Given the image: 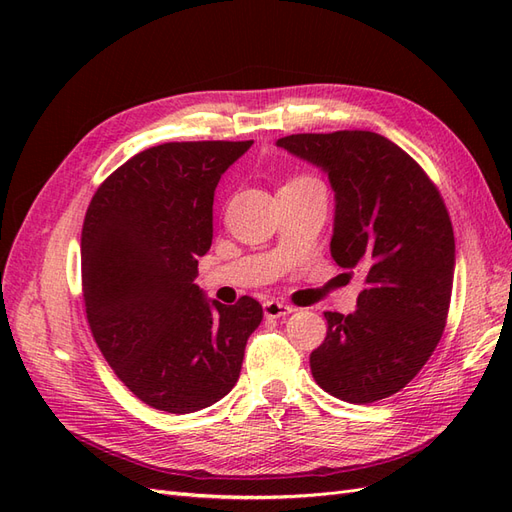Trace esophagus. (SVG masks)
I'll return each instance as SVG.
<instances>
[{
  "label": "esophagus",
  "instance_id": "1",
  "mask_svg": "<svg viewBox=\"0 0 512 512\" xmlns=\"http://www.w3.org/2000/svg\"><path fill=\"white\" fill-rule=\"evenodd\" d=\"M262 309H265V316L267 318H282V316H288L294 312V307L288 305V303H282V301H265L262 303Z\"/></svg>",
  "mask_w": 512,
  "mask_h": 512
}]
</instances>
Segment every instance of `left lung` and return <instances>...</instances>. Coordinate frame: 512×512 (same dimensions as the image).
I'll list each match as a JSON object with an SVG mask.
<instances>
[{"mask_svg": "<svg viewBox=\"0 0 512 512\" xmlns=\"http://www.w3.org/2000/svg\"><path fill=\"white\" fill-rule=\"evenodd\" d=\"M277 145L329 175L331 256L365 273L354 314L324 312L329 329L309 354L312 376L348 404L391 397L423 369L446 327L455 235L444 200L418 162L376 132L290 134Z\"/></svg>", "mask_w": 512, "mask_h": 512, "instance_id": "1", "label": "left lung"}]
</instances>
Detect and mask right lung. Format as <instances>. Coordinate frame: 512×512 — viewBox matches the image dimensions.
Here are the masks:
<instances>
[{
    "mask_svg": "<svg viewBox=\"0 0 512 512\" xmlns=\"http://www.w3.org/2000/svg\"><path fill=\"white\" fill-rule=\"evenodd\" d=\"M252 141L164 143L108 175L81 232L91 335L117 378L147 406L190 414L241 374L262 320L252 297L207 301L194 280L213 239V194Z\"/></svg>",
    "mask_w": 512,
    "mask_h": 512,
    "instance_id": "1",
    "label": "right lung"
}]
</instances>
